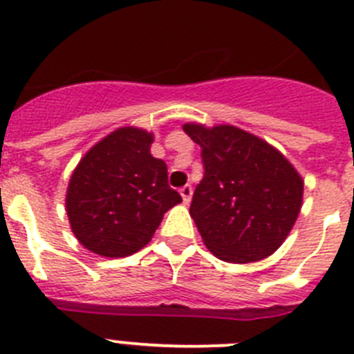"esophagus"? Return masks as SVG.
<instances>
[{
	"label": "esophagus",
	"mask_w": 354,
	"mask_h": 354,
	"mask_svg": "<svg viewBox=\"0 0 354 354\" xmlns=\"http://www.w3.org/2000/svg\"><path fill=\"white\" fill-rule=\"evenodd\" d=\"M180 196H183L184 204H189V202H192V196H193V187L189 186V184H186V186L180 187Z\"/></svg>",
	"instance_id": "34e87169"
}]
</instances>
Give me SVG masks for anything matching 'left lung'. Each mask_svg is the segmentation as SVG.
<instances>
[{
	"instance_id": "obj_1",
	"label": "left lung",
	"mask_w": 354,
	"mask_h": 354,
	"mask_svg": "<svg viewBox=\"0 0 354 354\" xmlns=\"http://www.w3.org/2000/svg\"><path fill=\"white\" fill-rule=\"evenodd\" d=\"M184 133L202 149L204 179L189 214L209 252L248 264L282 246L303 204V179L273 145L236 126L189 122Z\"/></svg>"
}]
</instances>
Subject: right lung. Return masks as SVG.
I'll return each mask as SVG.
<instances>
[{
  "mask_svg": "<svg viewBox=\"0 0 354 354\" xmlns=\"http://www.w3.org/2000/svg\"><path fill=\"white\" fill-rule=\"evenodd\" d=\"M154 134L118 127L95 143L74 168L65 211L81 245L102 257L140 252L168 209L183 198L168 186V168L150 154Z\"/></svg>",
  "mask_w": 354,
  "mask_h": 354,
  "instance_id": "1",
  "label": "right lung"
}]
</instances>
